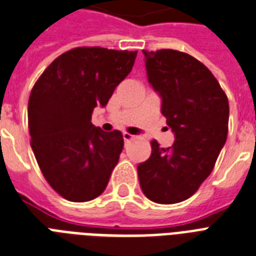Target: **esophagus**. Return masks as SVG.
Returning a JSON list of instances; mask_svg holds the SVG:
<instances>
[{
	"label": "esophagus",
	"instance_id": "esophagus-1",
	"mask_svg": "<svg viewBox=\"0 0 256 256\" xmlns=\"http://www.w3.org/2000/svg\"><path fill=\"white\" fill-rule=\"evenodd\" d=\"M123 138H124V141H130L132 138H134V136H133V134H130V133H128V132H124L123 133Z\"/></svg>",
	"mask_w": 256,
	"mask_h": 256
}]
</instances>
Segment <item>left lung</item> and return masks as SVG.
<instances>
[{
	"instance_id": "8db88e82",
	"label": "left lung",
	"mask_w": 256,
	"mask_h": 256,
	"mask_svg": "<svg viewBox=\"0 0 256 256\" xmlns=\"http://www.w3.org/2000/svg\"><path fill=\"white\" fill-rule=\"evenodd\" d=\"M145 54L148 81L162 99L161 112L175 134L172 146L152 141V154L137 166L141 190L158 204L188 199L212 172L228 136L229 102L212 72L174 50Z\"/></svg>"
}]
</instances>
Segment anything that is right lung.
Returning <instances> with one entry per match:
<instances>
[{
	"mask_svg": "<svg viewBox=\"0 0 256 256\" xmlns=\"http://www.w3.org/2000/svg\"><path fill=\"white\" fill-rule=\"evenodd\" d=\"M137 50L78 47L58 56L34 85L28 99L31 148L46 180L64 199L98 198L119 161L120 130L92 123L132 70Z\"/></svg>",
	"mask_w": 256,
	"mask_h": 256,
	"instance_id": "1",
	"label": "right lung"
}]
</instances>
